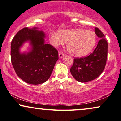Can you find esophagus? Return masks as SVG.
Returning a JSON list of instances; mask_svg holds the SVG:
<instances>
[{
	"label": "esophagus",
	"instance_id": "34e87169",
	"mask_svg": "<svg viewBox=\"0 0 121 121\" xmlns=\"http://www.w3.org/2000/svg\"><path fill=\"white\" fill-rule=\"evenodd\" d=\"M64 55H65V54H64V53L60 51L59 52V56L60 58H62L64 56Z\"/></svg>",
	"mask_w": 121,
	"mask_h": 121
}]
</instances>
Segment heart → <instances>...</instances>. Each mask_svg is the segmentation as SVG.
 I'll return each instance as SVG.
<instances>
[{
	"label": "heart",
	"mask_w": 121,
	"mask_h": 121,
	"mask_svg": "<svg viewBox=\"0 0 121 121\" xmlns=\"http://www.w3.org/2000/svg\"><path fill=\"white\" fill-rule=\"evenodd\" d=\"M50 39L55 46L62 45L64 41L68 42L67 48L70 53L76 57H82L88 55L95 45L97 39L95 33L83 29L60 30L50 32Z\"/></svg>",
	"instance_id": "heart-1"
}]
</instances>
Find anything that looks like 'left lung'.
I'll return each instance as SVG.
<instances>
[{
	"label": "left lung",
	"instance_id": "1",
	"mask_svg": "<svg viewBox=\"0 0 121 121\" xmlns=\"http://www.w3.org/2000/svg\"><path fill=\"white\" fill-rule=\"evenodd\" d=\"M95 32L100 39L94 51L89 55L81 58H74L70 69L75 79L81 82L93 80L102 74L106 65L108 53V43L104 35L98 28Z\"/></svg>",
	"mask_w": 121,
	"mask_h": 121
}]
</instances>
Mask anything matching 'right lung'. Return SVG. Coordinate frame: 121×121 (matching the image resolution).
Returning <instances> with one entry per match:
<instances>
[{"label":"right lung","mask_w":121,"mask_h":121,"mask_svg":"<svg viewBox=\"0 0 121 121\" xmlns=\"http://www.w3.org/2000/svg\"><path fill=\"white\" fill-rule=\"evenodd\" d=\"M45 33L27 27L18 32L10 47L11 62L16 74L27 83L37 85L46 82L51 76L59 59L58 51L53 46L45 43ZM30 40L33 46L27 54H21L19 48Z\"/></svg>","instance_id":"1"}]
</instances>
